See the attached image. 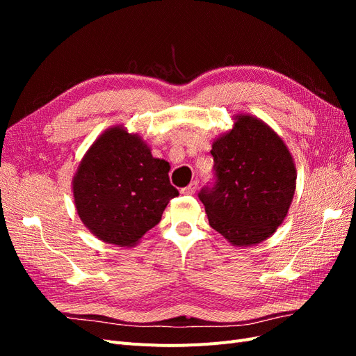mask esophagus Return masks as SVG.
<instances>
[{
	"label": "esophagus",
	"mask_w": 356,
	"mask_h": 356,
	"mask_svg": "<svg viewBox=\"0 0 356 356\" xmlns=\"http://www.w3.org/2000/svg\"><path fill=\"white\" fill-rule=\"evenodd\" d=\"M196 190H197V181H191L187 187L181 188L179 193L181 195H195Z\"/></svg>",
	"instance_id": "1"
}]
</instances>
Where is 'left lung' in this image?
I'll list each match as a JSON object with an SVG mask.
<instances>
[{
    "label": "left lung",
    "mask_w": 356,
    "mask_h": 356,
    "mask_svg": "<svg viewBox=\"0 0 356 356\" xmlns=\"http://www.w3.org/2000/svg\"><path fill=\"white\" fill-rule=\"evenodd\" d=\"M233 127L213 139L217 182L203 188L211 227L233 246L261 243L277 230L293 202L294 159L284 139L260 118L236 114Z\"/></svg>",
    "instance_id": "obj_1"
}]
</instances>
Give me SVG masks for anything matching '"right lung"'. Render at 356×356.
Returning <instances> with one entry per match:
<instances>
[{
  "label": "right lung",
  "instance_id": "1",
  "mask_svg": "<svg viewBox=\"0 0 356 356\" xmlns=\"http://www.w3.org/2000/svg\"><path fill=\"white\" fill-rule=\"evenodd\" d=\"M166 160L153 157L143 136L122 124L108 127L86 152L72 178L81 222L102 242L135 246L178 196Z\"/></svg>",
  "mask_w": 356,
  "mask_h": 356
}]
</instances>
